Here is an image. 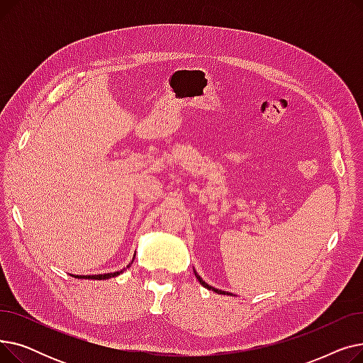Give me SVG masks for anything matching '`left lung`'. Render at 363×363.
Here are the masks:
<instances>
[{
	"label": "left lung",
	"mask_w": 363,
	"mask_h": 363,
	"mask_svg": "<svg viewBox=\"0 0 363 363\" xmlns=\"http://www.w3.org/2000/svg\"><path fill=\"white\" fill-rule=\"evenodd\" d=\"M197 278H199V281H200V284L203 285V287H206V289H208V290H212V291H215V293H219V294H225V291H220V290H218V289H213V287H211V285H207L199 275H197ZM228 294V293H226Z\"/></svg>",
	"instance_id": "left-lung-1"
}]
</instances>
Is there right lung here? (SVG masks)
<instances>
[{
	"label": "right lung",
	"instance_id": "add662e5",
	"mask_svg": "<svg viewBox=\"0 0 363 363\" xmlns=\"http://www.w3.org/2000/svg\"><path fill=\"white\" fill-rule=\"evenodd\" d=\"M121 275V272H113V274H104V275H88V277H79V278H88V279H108L113 277Z\"/></svg>",
	"mask_w": 363,
	"mask_h": 363
}]
</instances>
